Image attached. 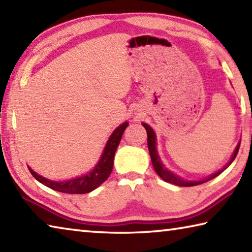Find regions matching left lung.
Masks as SVG:
<instances>
[{
    "instance_id": "obj_1",
    "label": "left lung",
    "mask_w": 252,
    "mask_h": 252,
    "mask_svg": "<svg viewBox=\"0 0 252 252\" xmlns=\"http://www.w3.org/2000/svg\"><path fill=\"white\" fill-rule=\"evenodd\" d=\"M142 126L146 127L147 130V134H148V148H149V152H150V157H151V161H152V164H153V168H155L156 172L158 176H159L161 179H163L165 182H169V183H172V185H176L179 187H193V186H198V185H201V183L207 182L209 180H211V179L216 178L217 176H219L220 173H222L225 169H227L230 164L232 163L233 160L236 159L237 157V153L239 151V147H240V142L238 143V146L234 149V151L232 153L231 158H230V160L228 161V163L224 165L222 169L218 170V171L210 174V176L201 179V180H198V181H191V180H185V179H182L181 177L177 176V174H174L173 172L170 171L167 168H165V165L162 163V161L160 159L159 155H158V151H157V136L155 131H153L152 127L150 126H148L147 123H142Z\"/></svg>"
}]
</instances>
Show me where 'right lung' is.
<instances>
[{"mask_svg":"<svg viewBox=\"0 0 252 252\" xmlns=\"http://www.w3.org/2000/svg\"><path fill=\"white\" fill-rule=\"evenodd\" d=\"M127 126H129L127 122L122 123L121 126H119L117 129L112 132V134L110 135L108 142L105 144L104 150L102 152L100 160L97 161L95 167L87 174H83V176L74 179H70V180L66 181H53L40 176V174L34 172L33 170L29 167L30 172H31L32 176L35 178L37 181L41 182L42 185L49 187L50 189L59 191V192L72 194H83L91 192V191L101 186L102 183L109 178L111 172H112L114 155H116L117 148L121 141L123 132H125Z\"/></svg>","mask_w":252,"mask_h":252,"instance_id":"obj_1","label":"right lung"}]
</instances>
